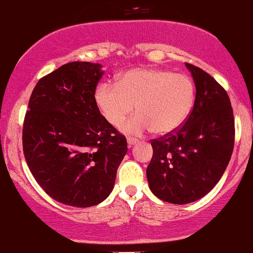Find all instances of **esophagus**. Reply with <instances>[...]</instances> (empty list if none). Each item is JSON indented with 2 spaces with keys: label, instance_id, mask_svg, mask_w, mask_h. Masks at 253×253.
Listing matches in <instances>:
<instances>
[{
  "label": "esophagus",
  "instance_id": "34e87169",
  "mask_svg": "<svg viewBox=\"0 0 253 253\" xmlns=\"http://www.w3.org/2000/svg\"><path fill=\"white\" fill-rule=\"evenodd\" d=\"M126 142H127V146H129V147H131L132 145H135V143L137 142V140H135V138H132V137H127Z\"/></svg>",
  "mask_w": 253,
  "mask_h": 253
}]
</instances>
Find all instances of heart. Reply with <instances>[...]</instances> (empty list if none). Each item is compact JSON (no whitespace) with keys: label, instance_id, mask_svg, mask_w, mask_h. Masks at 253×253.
I'll use <instances>...</instances> for the list:
<instances>
[{"label":"heart","instance_id":"b5f03b06","mask_svg":"<svg viewBox=\"0 0 253 253\" xmlns=\"http://www.w3.org/2000/svg\"><path fill=\"white\" fill-rule=\"evenodd\" d=\"M95 101L106 121L115 126L135 108L137 115L121 126L126 134L141 135L153 130L165 135L175 131L186 121L194 101V85L183 73L134 69L121 75L117 84H100Z\"/></svg>","mask_w":253,"mask_h":253}]
</instances>
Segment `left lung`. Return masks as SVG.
<instances>
[{"instance_id": "left-lung-1", "label": "left lung", "mask_w": 253, "mask_h": 253, "mask_svg": "<svg viewBox=\"0 0 253 253\" xmlns=\"http://www.w3.org/2000/svg\"><path fill=\"white\" fill-rule=\"evenodd\" d=\"M195 100L184 123L152 140L147 167L152 193L171 204H188L208 194L221 180L234 148V115L229 96L208 72L187 64Z\"/></svg>"}]
</instances>
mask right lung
<instances>
[{
	"mask_svg": "<svg viewBox=\"0 0 253 253\" xmlns=\"http://www.w3.org/2000/svg\"><path fill=\"white\" fill-rule=\"evenodd\" d=\"M101 67L73 61L41 78L24 119V156L35 180L54 200L75 208L104 202L127 152L126 136L95 101Z\"/></svg>",
	"mask_w": 253,
	"mask_h": 253,
	"instance_id": "right-lung-1",
	"label": "right lung"
}]
</instances>
